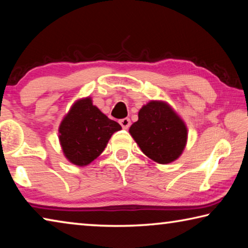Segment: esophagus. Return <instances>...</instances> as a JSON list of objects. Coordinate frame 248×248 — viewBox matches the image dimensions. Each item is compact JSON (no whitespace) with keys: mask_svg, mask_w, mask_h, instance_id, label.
Wrapping results in <instances>:
<instances>
[{"mask_svg":"<svg viewBox=\"0 0 248 248\" xmlns=\"http://www.w3.org/2000/svg\"><path fill=\"white\" fill-rule=\"evenodd\" d=\"M119 124H121V127H123L124 130H127L130 127V124H131V121H130L129 118H124V119L119 120Z\"/></svg>","mask_w":248,"mask_h":248,"instance_id":"obj_1","label":"esophagus"}]
</instances>
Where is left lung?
Listing matches in <instances>:
<instances>
[{
	"mask_svg": "<svg viewBox=\"0 0 248 248\" xmlns=\"http://www.w3.org/2000/svg\"><path fill=\"white\" fill-rule=\"evenodd\" d=\"M138 117L129 133L146 156L158 164H169L183 154L188 130L170 104L151 100L143 105Z\"/></svg>",
	"mask_w": 248,
	"mask_h": 248,
	"instance_id": "8db88e82",
	"label": "left lung"
}]
</instances>
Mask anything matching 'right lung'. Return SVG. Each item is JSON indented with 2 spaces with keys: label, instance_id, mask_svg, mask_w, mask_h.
I'll list each match as a JSON object with an SVG mask.
<instances>
[{
  "label": "right lung",
  "instance_id": "1",
  "mask_svg": "<svg viewBox=\"0 0 248 248\" xmlns=\"http://www.w3.org/2000/svg\"><path fill=\"white\" fill-rule=\"evenodd\" d=\"M121 125L94 106L91 97L78 99L62 119L59 141L64 156L77 166H86L97 158L109 139Z\"/></svg>",
  "mask_w": 248,
  "mask_h": 248
}]
</instances>
